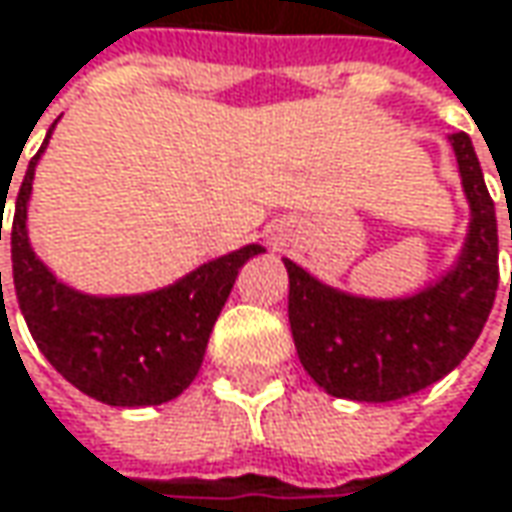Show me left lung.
<instances>
[{"instance_id": "1", "label": "left lung", "mask_w": 512, "mask_h": 512, "mask_svg": "<svg viewBox=\"0 0 512 512\" xmlns=\"http://www.w3.org/2000/svg\"><path fill=\"white\" fill-rule=\"evenodd\" d=\"M470 206L467 237L450 272L404 298L352 295L283 257L289 326L303 369L335 398L384 404L441 381L478 341L499 289L496 206L473 140L447 137Z\"/></svg>"}]
</instances>
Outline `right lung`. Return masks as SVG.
<instances>
[{"instance_id": "obj_1", "label": "right lung", "mask_w": 512, "mask_h": 512, "mask_svg": "<svg viewBox=\"0 0 512 512\" xmlns=\"http://www.w3.org/2000/svg\"><path fill=\"white\" fill-rule=\"evenodd\" d=\"M51 131L25 171L13 209L11 260L19 309L39 352L79 392L108 407L166 404L197 378L240 266L266 249L246 243L151 292L91 295L68 286L36 255L28 232L34 174Z\"/></svg>"}]
</instances>
